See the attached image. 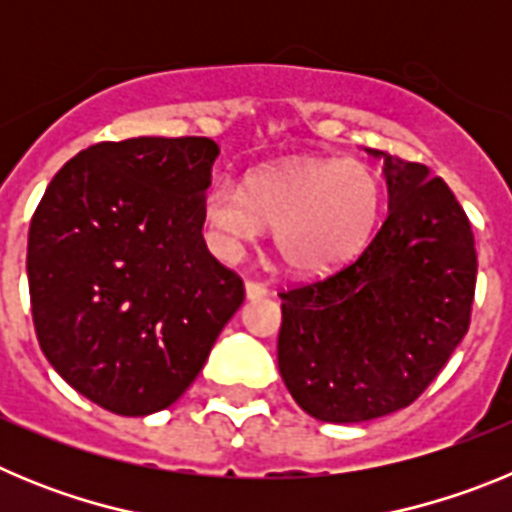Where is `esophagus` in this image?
<instances>
[{"instance_id": "esophagus-1", "label": "esophagus", "mask_w": 512, "mask_h": 512, "mask_svg": "<svg viewBox=\"0 0 512 512\" xmlns=\"http://www.w3.org/2000/svg\"><path fill=\"white\" fill-rule=\"evenodd\" d=\"M269 295V289L259 282H246V297L248 300H261V297Z\"/></svg>"}]
</instances>
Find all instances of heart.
Wrapping results in <instances>:
<instances>
[{"mask_svg":"<svg viewBox=\"0 0 512 512\" xmlns=\"http://www.w3.org/2000/svg\"><path fill=\"white\" fill-rule=\"evenodd\" d=\"M205 217L228 256L274 228L279 259L297 274H328L359 256L377 228L382 184L361 161H292L248 176H220L205 192Z\"/></svg>","mask_w":512,"mask_h":512,"instance_id":"heart-1","label":"heart"}]
</instances>
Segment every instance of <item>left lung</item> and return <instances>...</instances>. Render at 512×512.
Segmentation results:
<instances>
[{"mask_svg":"<svg viewBox=\"0 0 512 512\" xmlns=\"http://www.w3.org/2000/svg\"><path fill=\"white\" fill-rule=\"evenodd\" d=\"M384 161L390 212L351 264L282 292L279 374L323 423H364L418 400L472 315L477 251L467 215L428 166Z\"/></svg>","mask_w":512,"mask_h":512,"instance_id":"8db88e82","label":"left lung"}]
</instances>
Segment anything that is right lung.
Returning <instances> with one entry per match:
<instances>
[{"label":"right lung","instance_id":"obj_1","mask_svg":"<svg viewBox=\"0 0 512 512\" xmlns=\"http://www.w3.org/2000/svg\"><path fill=\"white\" fill-rule=\"evenodd\" d=\"M210 138H128L76 153L27 235V282L45 359L79 395L128 418L158 413L202 372L243 305L207 251Z\"/></svg>","mask_w":512,"mask_h":512}]
</instances>
